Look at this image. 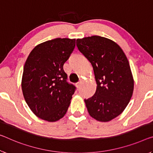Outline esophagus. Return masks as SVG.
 Instances as JSON below:
<instances>
[{"instance_id":"34e87169","label":"esophagus","mask_w":153,"mask_h":153,"mask_svg":"<svg viewBox=\"0 0 153 153\" xmlns=\"http://www.w3.org/2000/svg\"><path fill=\"white\" fill-rule=\"evenodd\" d=\"M82 84V80H79L78 82H77V83H76V87H77V88H80Z\"/></svg>"}]
</instances>
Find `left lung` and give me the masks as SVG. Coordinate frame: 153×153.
Masks as SVG:
<instances>
[{
	"instance_id": "left-lung-1",
	"label": "left lung",
	"mask_w": 153,
	"mask_h": 153,
	"mask_svg": "<svg viewBox=\"0 0 153 153\" xmlns=\"http://www.w3.org/2000/svg\"><path fill=\"white\" fill-rule=\"evenodd\" d=\"M76 45L93 66L97 85L94 95L84 99L89 114L101 122L110 121L124 111L133 94L127 58L117 43L100 36L77 39Z\"/></svg>"
}]
</instances>
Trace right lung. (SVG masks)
I'll list each match as a JSON object with an SVG mask.
<instances>
[{
  "instance_id": "obj_1",
  "label": "right lung",
  "mask_w": 153,
  "mask_h": 153,
  "mask_svg": "<svg viewBox=\"0 0 153 153\" xmlns=\"http://www.w3.org/2000/svg\"><path fill=\"white\" fill-rule=\"evenodd\" d=\"M76 39L56 38L37 45L26 60L22 79L24 99L39 118L55 122L65 115L76 86L68 83L63 65Z\"/></svg>"
}]
</instances>
